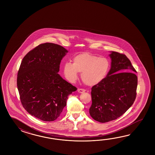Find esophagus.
<instances>
[{"label":"esophagus","instance_id":"1","mask_svg":"<svg viewBox=\"0 0 155 155\" xmlns=\"http://www.w3.org/2000/svg\"><path fill=\"white\" fill-rule=\"evenodd\" d=\"M78 92H79V93L82 94L83 92H85V89H78Z\"/></svg>","mask_w":155,"mask_h":155}]
</instances>
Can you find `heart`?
Returning a JSON list of instances; mask_svg holds the SVG:
<instances>
[{"label": "heart", "instance_id": "b5f03b06", "mask_svg": "<svg viewBox=\"0 0 155 155\" xmlns=\"http://www.w3.org/2000/svg\"><path fill=\"white\" fill-rule=\"evenodd\" d=\"M109 69L110 61L107 58L85 53L75 56L73 64L65 63L63 72L66 79L71 82H75L78 78V73H81L82 82L86 85L92 86L105 78Z\"/></svg>", "mask_w": 155, "mask_h": 155}]
</instances>
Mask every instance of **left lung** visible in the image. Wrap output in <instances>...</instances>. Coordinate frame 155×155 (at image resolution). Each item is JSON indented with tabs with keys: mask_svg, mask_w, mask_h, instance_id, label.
I'll use <instances>...</instances> for the list:
<instances>
[{
	"mask_svg": "<svg viewBox=\"0 0 155 155\" xmlns=\"http://www.w3.org/2000/svg\"><path fill=\"white\" fill-rule=\"evenodd\" d=\"M111 68L105 78L91 89L93 119L105 123L117 119L132 105L136 96L137 77L125 55L110 51Z\"/></svg>",
	"mask_w": 155,
	"mask_h": 155,
	"instance_id": "8db88e82",
	"label": "left lung"
}]
</instances>
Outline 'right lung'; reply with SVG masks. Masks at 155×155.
Returning a JSON list of instances; mask_svg holds the SVG:
<instances>
[{"label": "right lung", "mask_w": 155, "mask_h": 155, "mask_svg": "<svg viewBox=\"0 0 155 155\" xmlns=\"http://www.w3.org/2000/svg\"><path fill=\"white\" fill-rule=\"evenodd\" d=\"M68 51L54 43L41 44L24 56L18 73L17 87L24 108L44 121L59 117L70 94L77 89L58 74Z\"/></svg>", "instance_id": "right-lung-1"}]
</instances>
